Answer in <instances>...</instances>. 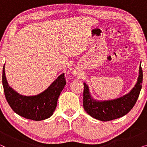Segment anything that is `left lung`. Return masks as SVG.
I'll use <instances>...</instances> for the list:
<instances>
[{"label": "left lung", "mask_w": 147, "mask_h": 147, "mask_svg": "<svg viewBox=\"0 0 147 147\" xmlns=\"http://www.w3.org/2000/svg\"><path fill=\"white\" fill-rule=\"evenodd\" d=\"M142 83V69L139 66V75L134 87L129 93L117 99L99 101L94 100L90 93L87 84L84 83V108L86 112L96 119L110 121L126 115L136 104Z\"/></svg>", "instance_id": "8db88e82"}]
</instances>
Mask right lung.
Segmentation results:
<instances>
[{
    "label": "right lung",
    "instance_id": "right-lung-1",
    "mask_svg": "<svg viewBox=\"0 0 147 147\" xmlns=\"http://www.w3.org/2000/svg\"><path fill=\"white\" fill-rule=\"evenodd\" d=\"M65 84L64 74H62L41 94L31 96H23L9 86L5 65L3 67V85L7 102L15 113L27 119L39 121L53 115L58 98Z\"/></svg>",
    "mask_w": 147,
    "mask_h": 147
}]
</instances>
